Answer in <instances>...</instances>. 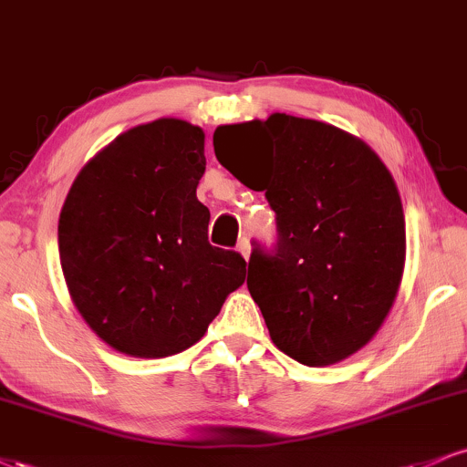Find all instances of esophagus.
Instances as JSON below:
<instances>
[{
  "instance_id": "obj_1",
  "label": "esophagus",
  "mask_w": 467,
  "mask_h": 467,
  "mask_svg": "<svg viewBox=\"0 0 467 467\" xmlns=\"http://www.w3.org/2000/svg\"><path fill=\"white\" fill-rule=\"evenodd\" d=\"M237 250L241 252V256H244L245 261L250 259V252H252V245H250V239L248 237H241L239 244H237Z\"/></svg>"
}]
</instances>
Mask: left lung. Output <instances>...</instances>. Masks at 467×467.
Returning a JSON list of instances; mask_svg holds the SVG:
<instances>
[{
    "label": "left lung",
    "instance_id": "obj_1",
    "mask_svg": "<svg viewBox=\"0 0 467 467\" xmlns=\"http://www.w3.org/2000/svg\"><path fill=\"white\" fill-rule=\"evenodd\" d=\"M265 135L271 166L256 174L243 140ZM215 155L276 213L272 250L254 241L250 296L272 342L307 367L360 351L393 307L406 259L404 211L393 175L362 140L287 114L217 127Z\"/></svg>",
    "mask_w": 467,
    "mask_h": 467
}]
</instances>
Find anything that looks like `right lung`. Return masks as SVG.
<instances>
[{"mask_svg": "<svg viewBox=\"0 0 467 467\" xmlns=\"http://www.w3.org/2000/svg\"><path fill=\"white\" fill-rule=\"evenodd\" d=\"M203 131L178 118L120 133L80 169L58 217L69 296L116 351L166 358L195 345L245 259L208 244L197 200Z\"/></svg>", "mask_w": 467, "mask_h": 467, "instance_id": "1", "label": "right lung"}]
</instances>
